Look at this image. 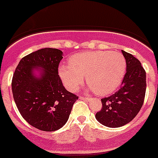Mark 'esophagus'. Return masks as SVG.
<instances>
[{
	"instance_id": "obj_1",
	"label": "esophagus",
	"mask_w": 158,
	"mask_h": 158,
	"mask_svg": "<svg viewBox=\"0 0 158 158\" xmlns=\"http://www.w3.org/2000/svg\"><path fill=\"white\" fill-rule=\"evenodd\" d=\"M79 99H80V100H89V97H88V96H79Z\"/></svg>"
}]
</instances>
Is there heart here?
Instances as JSON below:
<instances>
[{
    "label": "heart",
    "instance_id": "1",
    "mask_svg": "<svg viewBox=\"0 0 158 158\" xmlns=\"http://www.w3.org/2000/svg\"><path fill=\"white\" fill-rule=\"evenodd\" d=\"M126 70L127 62L122 54L98 51L73 55L69 65H60L58 73L69 91H76L87 76L90 89L96 94L107 95L120 85Z\"/></svg>",
    "mask_w": 158,
    "mask_h": 158
}]
</instances>
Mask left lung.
<instances>
[{
	"instance_id": "obj_1",
	"label": "left lung",
	"mask_w": 158,
	"mask_h": 158,
	"mask_svg": "<svg viewBox=\"0 0 158 158\" xmlns=\"http://www.w3.org/2000/svg\"><path fill=\"white\" fill-rule=\"evenodd\" d=\"M127 62V73L121 88L108 97L101 99L102 108L96 118L108 127H118L131 122L144 103L146 89V71L131 54L122 51Z\"/></svg>"
}]
</instances>
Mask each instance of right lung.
<instances>
[{
    "label": "right lung",
    "instance_id": "add662e5",
    "mask_svg": "<svg viewBox=\"0 0 158 158\" xmlns=\"http://www.w3.org/2000/svg\"><path fill=\"white\" fill-rule=\"evenodd\" d=\"M62 51L43 48L23 57L13 73L12 90L20 115L32 127L54 131L69 118L77 95L67 91L58 75ZM35 67L44 69L40 78L32 75Z\"/></svg>",
    "mask_w": 158,
    "mask_h": 158
}]
</instances>
